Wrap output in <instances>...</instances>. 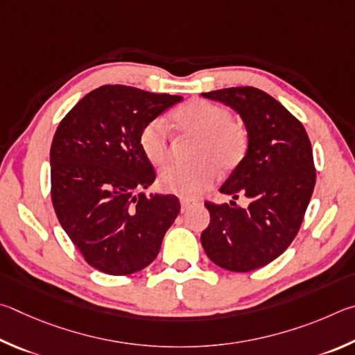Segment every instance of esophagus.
Returning <instances> with one entry per match:
<instances>
[{
	"label": "esophagus",
	"mask_w": 355,
	"mask_h": 355,
	"mask_svg": "<svg viewBox=\"0 0 355 355\" xmlns=\"http://www.w3.org/2000/svg\"><path fill=\"white\" fill-rule=\"evenodd\" d=\"M193 204H195V201L187 200V198H181V209H182V212H185V210H187L190 206H193Z\"/></svg>",
	"instance_id": "esophagus-1"
}]
</instances>
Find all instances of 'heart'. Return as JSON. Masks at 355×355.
<instances>
[{
    "label": "heart",
    "instance_id": "obj_1",
    "mask_svg": "<svg viewBox=\"0 0 355 355\" xmlns=\"http://www.w3.org/2000/svg\"><path fill=\"white\" fill-rule=\"evenodd\" d=\"M178 130L200 139L193 165H170L159 174V185L166 193L187 200L200 196L216 181L218 170L232 173L243 164L250 151L251 135L246 124L232 118L227 107L195 98L171 112ZM139 145L154 165H164L171 155V139L164 118H153L141 128Z\"/></svg>",
    "mask_w": 355,
    "mask_h": 355
}]
</instances>
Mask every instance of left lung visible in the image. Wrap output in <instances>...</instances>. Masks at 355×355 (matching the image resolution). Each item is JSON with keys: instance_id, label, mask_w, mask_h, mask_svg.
Returning <instances> with one entry per match:
<instances>
[{"instance_id": "obj_1", "label": "left lung", "mask_w": 355, "mask_h": 355, "mask_svg": "<svg viewBox=\"0 0 355 355\" xmlns=\"http://www.w3.org/2000/svg\"><path fill=\"white\" fill-rule=\"evenodd\" d=\"M237 110L250 129V151L220 189L248 207L206 201L210 223L201 234L207 257L221 268L248 272L268 265L300 232L316 170L302 123L263 90L231 87L202 93Z\"/></svg>"}]
</instances>
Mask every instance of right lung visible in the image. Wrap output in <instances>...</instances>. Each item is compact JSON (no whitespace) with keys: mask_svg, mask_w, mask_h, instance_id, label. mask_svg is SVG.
Wrapping results in <instances>:
<instances>
[{"mask_svg":"<svg viewBox=\"0 0 355 355\" xmlns=\"http://www.w3.org/2000/svg\"><path fill=\"white\" fill-rule=\"evenodd\" d=\"M181 99L101 85L55 129L49 153L54 212L85 262L98 271L128 276L145 268L181 212L174 195L137 193L155 179L139 145L140 130Z\"/></svg>","mask_w":355,"mask_h":355,"instance_id":"right-lung-1","label":"right lung"}]
</instances>
